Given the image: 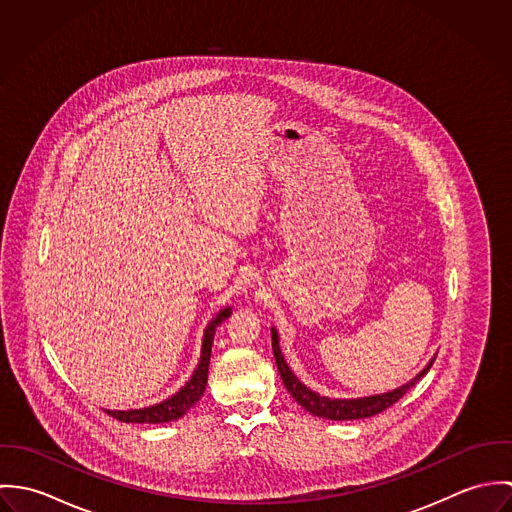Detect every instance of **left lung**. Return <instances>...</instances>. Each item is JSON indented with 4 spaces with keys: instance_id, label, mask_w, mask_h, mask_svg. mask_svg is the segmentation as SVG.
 <instances>
[{
    "instance_id": "left-lung-1",
    "label": "left lung",
    "mask_w": 512,
    "mask_h": 512,
    "mask_svg": "<svg viewBox=\"0 0 512 512\" xmlns=\"http://www.w3.org/2000/svg\"><path fill=\"white\" fill-rule=\"evenodd\" d=\"M272 349H274V359H276V365L280 370V376H282L288 392L292 394L293 400L301 408H305L309 414H313L317 418H325V420H361V418H370V416H376V414L384 412L386 408L396 404L432 368L434 361H436V357H434L416 378H412L410 382L402 384L400 388H396L392 392L366 396V398L339 400V398L319 396L317 392L309 390L305 384L299 382V378L290 370V366H288L282 351H280V341H278V331L276 329H272Z\"/></svg>"
}]
</instances>
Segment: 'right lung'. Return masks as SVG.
I'll return each mask as SVG.
<instances>
[{
	"mask_svg": "<svg viewBox=\"0 0 512 512\" xmlns=\"http://www.w3.org/2000/svg\"><path fill=\"white\" fill-rule=\"evenodd\" d=\"M230 307L219 311V315L207 325L205 329V337H203V349H201V361L195 368L191 380L179 390L175 392L171 398L149 406V408H142V410H104L108 416L126 422V424H163V422H173L177 418H181L183 414L189 412V408H193L207 386V378H209V363H211V347H213V337L215 331L220 323L230 315Z\"/></svg>",
	"mask_w": 512,
	"mask_h": 512,
	"instance_id": "add662e5",
	"label": "right lung"
}]
</instances>
